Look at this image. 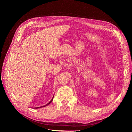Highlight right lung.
<instances>
[{"label": "right lung", "mask_w": 132, "mask_h": 132, "mask_svg": "<svg viewBox=\"0 0 132 132\" xmlns=\"http://www.w3.org/2000/svg\"><path fill=\"white\" fill-rule=\"evenodd\" d=\"M54 97V96H53ZM53 98H52V100H51L48 102V103H47V104H46V105H45V106H41V107H35V109H39V108H41V107H45V106H48V105L49 104H50V103L52 102V101H53ZM34 109H35V108H34Z\"/></svg>", "instance_id": "add662e5"}]
</instances>
